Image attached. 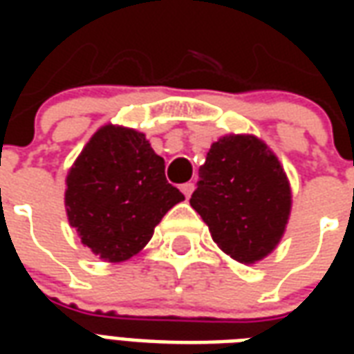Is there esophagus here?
<instances>
[{"label": "esophagus", "instance_id": "obj_1", "mask_svg": "<svg viewBox=\"0 0 354 354\" xmlns=\"http://www.w3.org/2000/svg\"><path fill=\"white\" fill-rule=\"evenodd\" d=\"M180 189H182V193H184V195H185V199H189V197H192L193 189H195V184H192V182H187V184L182 185Z\"/></svg>", "mask_w": 354, "mask_h": 354}]
</instances>
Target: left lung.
<instances>
[{
    "mask_svg": "<svg viewBox=\"0 0 354 354\" xmlns=\"http://www.w3.org/2000/svg\"><path fill=\"white\" fill-rule=\"evenodd\" d=\"M189 203L216 245L248 266L279 245L292 193L277 155L260 138L227 134L210 146Z\"/></svg>",
    "mask_w": 354,
    "mask_h": 354,
    "instance_id": "8db88e82",
    "label": "left lung"
}]
</instances>
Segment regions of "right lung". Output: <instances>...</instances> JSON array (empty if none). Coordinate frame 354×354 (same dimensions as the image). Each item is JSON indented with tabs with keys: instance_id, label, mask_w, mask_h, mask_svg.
I'll use <instances>...</instances> for the list:
<instances>
[{
	"instance_id": "1",
	"label": "right lung",
	"mask_w": 354,
	"mask_h": 354,
	"mask_svg": "<svg viewBox=\"0 0 354 354\" xmlns=\"http://www.w3.org/2000/svg\"><path fill=\"white\" fill-rule=\"evenodd\" d=\"M184 195L165 176L146 134L117 124L94 132L66 178V212L81 243L100 260L124 261Z\"/></svg>"
}]
</instances>
